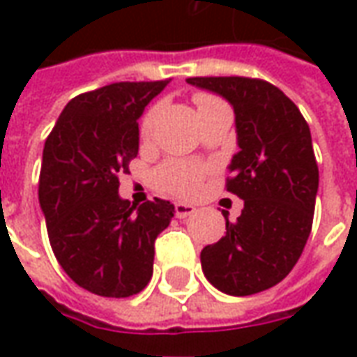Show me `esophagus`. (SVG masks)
<instances>
[{
	"label": "esophagus",
	"mask_w": 357,
	"mask_h": 357,
	"mask_svg": "<svg viewBox=\"0 0 357 357\" xmlns=\"http://www.w3.org/2000/svg\"><path fill=\"white\" fill-rule=\"evenodd\" d=\"M195 206L193 204H189V202H176V216L179 220H183V218H189L195 214Z\"/></svg>",
	"instance_id": "1"
}]
</instances>
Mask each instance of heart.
<instances>
[{
  "label": "heart",
  "instance_id": "obj_1",
  "mask_svg": "<svg viewBox=\"0 0 357 357\" xmlns=\"http://www.w3.org/2000/svg\"><path fill=\"white\" fill-rule=\"evenodd\" d=\"M216 101L212 97L201 95L197 97L199 107L202 105H208V102ZM156 118H158V107H153L149 110L147 114L141 120V135L149 137L153 130H155ZM202 176H204V168L199 164L191 162H181V160H170V162L162 164L155 174L156 185L164 189V191H170L174 195H193L199 191V187L202 183Z\"/></svg>",
  "mask_w": 357,
  "mask_h": 357
}]
</instances>
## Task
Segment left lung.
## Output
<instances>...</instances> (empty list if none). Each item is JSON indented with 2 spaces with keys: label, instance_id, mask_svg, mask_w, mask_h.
Returning <instances> with one entry per match:
<instances>
[{
  "label": "left lung",
  "instance_id": "1",
  "mask_svg": "<svg viewBox=\"0 0 357 357\" xmlns=\"http://www.w3.org/2000/svg\"><path fill=\"white\" fill-rule=\"evenodd\" d=\"M224 97L235 112L239 153L227 191L245 201L225 235L202 248L204 277L218 291L248 296L291 273L312 231L319 170L298 107L269 82L243 76L187 78Z\"/></svg>",
  "mask_w": 357,
  "mask_h": 357
}]
</instances>
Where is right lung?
Segmentation results:
<instances>
[{"label":"right lung","mask_w":357,"mask_h":357,"mask_svg":"<svg viewBox=\"0 0 357 357\" xmlns=\"http://www.w3.org/2000/svg\"><path fill=\"white\" fill-rule=\"evenodd\" d=\"M170 80L118 82L74 97L45 139L40 206L55 258L82 289L126 298L153 277L155 239L174 218L170 201L130 204L118 195L139 151L137 120Z\"/></svg>","instance_id":"add662e5"}]
</instances>
